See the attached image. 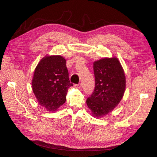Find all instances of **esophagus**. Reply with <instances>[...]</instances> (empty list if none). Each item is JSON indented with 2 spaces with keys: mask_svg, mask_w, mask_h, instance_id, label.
Returning <instances> with one entry per match:
<instances>
[{
  "mask_svg": "<svg viewBox=\"0 0 157 157\" xmlns=\"http://www.w3.org/2000/svg\"><path fill=\"white\" fill-rule=\"evenodd\" d=\"M77 86H78V87L80 88V87H81V86H82V84H81V83H79V84L77 85Z\"/></svg>",
  "mask_w": 157,
  "mask_h": 157,
  "instance_id": "esophagus-1",
  "label": "esophagus"
}]
</instances>
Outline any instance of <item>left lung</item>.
I'll return each mask as SVG.
<instances>
[{
    "instance_id": "8db88e82",
    "label": "left lung",
    "mask_w": 157,
    "mask_h": 157,
    "mask_svg": "<svg viewBox=\"0 0 157 157\" xmlns=\"http://www.w3.org/2000/svg\"><path fill=\"white\" fill-rule=\"evenodd\" d=\"M95 87L86 100L92 115L102 117L113 110L121 101L125 89V76L117 58H104L94 62Z\"/></svg>"
}]
</instances>
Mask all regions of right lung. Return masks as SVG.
I'll use <instances>...</instances> for the list:
<instances>
[{
	"label": "right lung",
	"mask_w": 157,
	"mask_h": 157,
	"mask_svg": "<svg viewBox=\"0 0 157 157\" xmlns=\"http://www.w3.org/2000/svg\"><path fill=\"white\" fill-rule=\"evenodd\" d=\"M66 61L61 56H46L35 70L32 85L38 104L49 112L56 111L66 101L69 80Z\"/></svg>",
	"instance_id": "obj_1"
}]
</instances>
